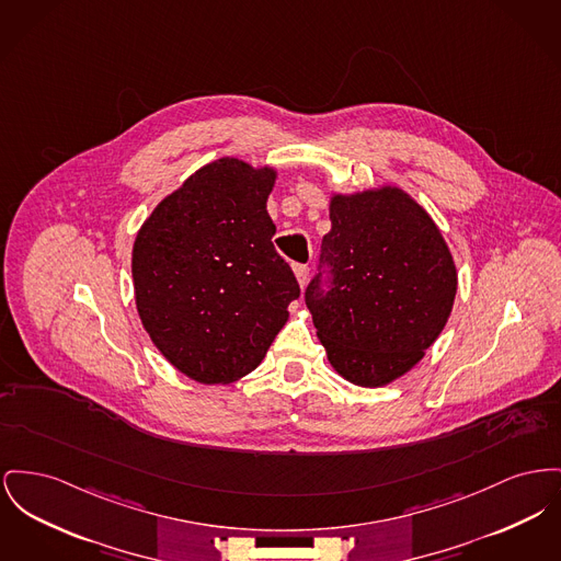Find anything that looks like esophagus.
Here are the masks:
<instances>
[{
    "label": "esophagus",
    "mask_w": 561,
    "mask_h": 561,
    "mask_svg": "<svg viewBox=\"0 0 561 561\" xmlns=\"http://www.w3.org/2000/svg\"><path fill=\"white\" fill-rule=\"evenodd\" d=\"M293 271H295V275H297L298 286L305 288L307 282H309V266H307V264H295Z\"/></svg>",
    "instance_id": "1"
}]
</instances>
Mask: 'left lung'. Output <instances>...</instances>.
I'll use <instances>...</instances> for the list:
<instances>
[{
  "label": "left lung",
  "instance_id": "1",
  "mask_svg": "<svg viewBox=\"0 0 561 561\" xmlns=\"http://www.w3.org/2000/svg\"><path fill=\"white\" fill-rule=\"evenodd\" d=\"M322 263L305 300L329 363L345 381L383 388L409 373L445 329L458 293L451 250L428 211L394 184L332 193Z\"/></svg>",
  "mask_w": 561,
  "mask_h": 561
}]
</instances>
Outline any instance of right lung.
<instances>
[{"label": "right lung", "instance_id": "1", "mask_svg": "<svg viewBox=\"0 0 561 561\" xmlns=\"http://www.w3.org/2000/svg\"><path fill=\"white\" fill-rule=\"evenodd\" d=\"M279 171L222 157L144 220L131 252L135 307L157 350L207 386L263 363L290 318L297 279L275 252L266 201Z\"/></svg>", "mask_w": 561, "mask_h": 561}]
</instances>
